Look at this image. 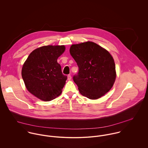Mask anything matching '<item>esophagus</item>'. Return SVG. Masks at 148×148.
Wrapping results in <instances>:
<instances>
[{"mask_svg": "<svg viewBox=\"0 0 148 148\" xmlns=\"http://www.w3.org/2000/svg\"><path fill=\"white\" fill-rule=\"evenodd\" d=\"M72 79V77L71 75H68V80H71Z\"/></svg>", "mask_w": 148, "mask_h": 148, "instance_id": "obj_1", "label": "esophagus"}]
</instances>
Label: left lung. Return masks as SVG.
<instances>
[{
  "mask_svg": "<svg viewBox=\"0 0 148 148\" xmlns=\"http://www.w3.org/2000/svg\"><path fill=\"white\" fill-rule=\"evenodd\" d=\"M69 52L79 68L73 81L81 95L90 100L104 96L111 89L116 78L115 63L110 53L89 41L72 44Z\"/></svg>",
  "mask_w": 148,
  "mask_h": 148,
  "instance_id": "left-lung-1",
  "label": "left lung"
}]
</instances>
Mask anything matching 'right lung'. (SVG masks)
<instances>
[{
	"instance_id": "1",
	"label": "right lung",
	"mask_w": 148,
	"mask_h": 148,
	"mask_svg": "<svg viewBox=\"0 0 148 148\" xmlns=\"http://www.w3.org/2000/svg\"><path fill=\"white\" fill-rule=\"evenodd\" d=\"M64 45H45L34 50L23 64L21 76L28 91L38 99L49 101L61 95L67 79L58 58Z\"/></svg>"
}]
</instances>
